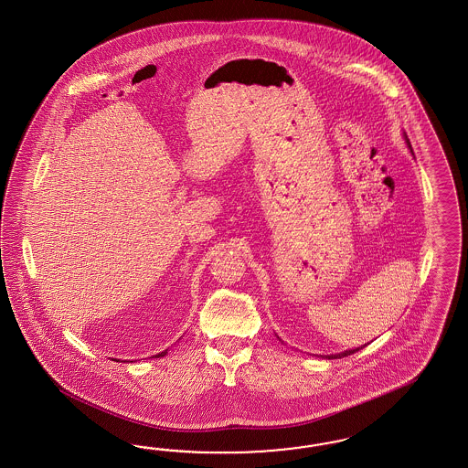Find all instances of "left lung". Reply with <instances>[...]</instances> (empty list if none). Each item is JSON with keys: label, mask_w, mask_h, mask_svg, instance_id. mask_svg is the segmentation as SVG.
Wrapping results in <instances>:
<instances>
[{"label": "left lung", "mask_w": 468, "mask_h": 468, "mask_svg": "<svg viewBox=\"0 0 468 468\" xmlns=\"http://www.w3.org/2000/svg\"><path fill=\"white\" fill-rule=\"evenodd\" d=\"M407 144H409V147L411 149L410 142L407 139ZM360 348H355V350H346V352H343V354L336 355H327V358H341V356H348V355H354L355 352H358Z\"/></svg>", "instance_id": "1"}]
</instances>
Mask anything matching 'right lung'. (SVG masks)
<instances>
[{"mask_svg": "<svg viewBox=\"0 0 468 468\" xmlns=\"http://www.w3.org/2000/svg\"><path fill=\"white\" fill-rule=\"evenodd\" d=\"M163 355H166V352H161V354L156 355V356H163Z\"/></svg>", "mask_w": 468, "mask_h": 468, "instance_id": "right-lung-1", "label": "right lung"}]
</instances>
